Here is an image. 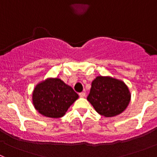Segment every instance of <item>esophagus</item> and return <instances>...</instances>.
Returning <instances> with one entry per match:
<instances>
[{"instance_id": "esophagus-1", "label": "esophagus", "mask_w": 157, "mask_h": 157, "mask_svg": "<svg viewBox=\"0 0 157 157\" xmlns=\"http://www.w3.org/2000/svg\"><path fill=\"white\" fill-rule=\"evenodd\" d=\"M79 96H80V97H84V96H86V93H85V92H81V93H79Z\"/></svg>"}]
</instances>
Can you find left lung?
Masks as SVG:
<instances>
[{"instance_id": "8db88e82", "label": "left lung", "mask_w": 157, "mask_h": 157, "mask_svg": "<svg viewBox=\"0 0 157 157\" xmlns=\"http://www.w3.org/2000/svg\"><path fill=\"white\" fill-rule=\"evenodd\" d=\"M131 99L128 86L121 80L109 77H97L92 83L87 100L96 112L105 117L121 114Z\"/></svg>"}]
</instances>
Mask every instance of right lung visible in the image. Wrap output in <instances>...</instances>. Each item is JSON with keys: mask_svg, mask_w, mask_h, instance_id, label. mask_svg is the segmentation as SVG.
<instances>
[{"mask_svg": "<svg viewBox=\"0 0 157 157\" xmlns=\"http://www.w3.org/2000/svg\"><path fill=\"white\" fill-rule=\"evenodd\" d=\"M78 94L58 78L48 79L39 83L33 93L36 110L49 118L64 116L68 108L78 99Z\"/></svg>", "mask_w": 157, "mask_h": 157, "instance_id": "1", "label": "right lung"}]
</instances>
